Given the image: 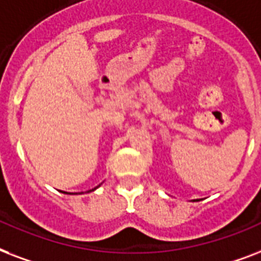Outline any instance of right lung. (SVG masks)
Wrapping results in <instances>:
<instances>
[{"mask_svg": "<svg viewBox=\"0 0 261 261\" xmlns=\"http://www.w3.org/2000/svg\"><path fill=\"white\" fill-rule=\"evenodd\" d=\"M90 192H91V191H90Z\"/></svg>", "mask_w": 261, "mask_h": 261, "instance_id": "obj_1", "label": "right lung"}]
</instances>
